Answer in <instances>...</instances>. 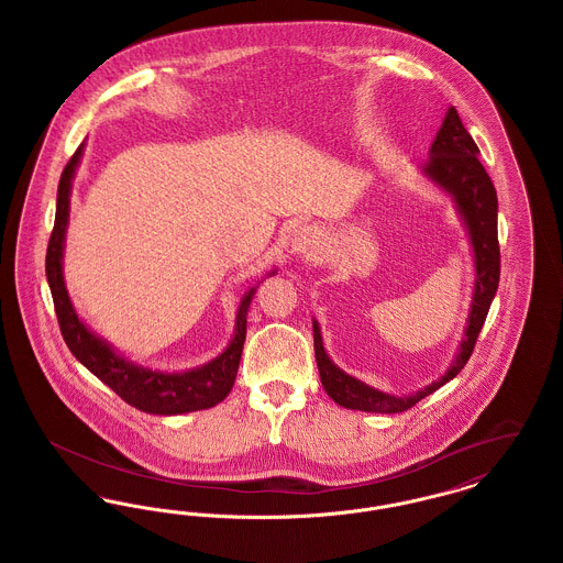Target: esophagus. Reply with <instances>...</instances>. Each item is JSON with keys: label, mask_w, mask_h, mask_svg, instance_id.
Listing matches in <instances>:
<instances>
[{"label": "esophagus", "mask_w": 563, "mask_h": 563, "mask_svg": "<svg viewBox=\"0 0 563 563\" xmlns=\"http://www.w3.org/2000/svg\"><path fill=\"white\" fill-rule=\"evenodd\" d=\"M289 246H291V253L299 255V257L312 255L322 246V232L317 225H306L303 223L291 234Z\"/></svg>", "instance_id": "1"}]
</instances>
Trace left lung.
<instances>
[{
  "label": "left lung",
  "instance_id": "left-lung-1",
  "mask_svg": "<svg viewBox=\"0 0 563 563\" xmlns=\"http://www.w3.org/2000/svg\"><path fill=\"white\" fill-rule=\"evenodd\" d=\"M429 156V161L420 166V175L454 200L455 213L462 221L473 255L475 285L464 327V338L457 344L452 363L437 379L413 393L393 395L340 369L324 350L321 324L317 319H312L314 356L321 374L322 388L333 401L346 409H358L369 413H399L427 399L443 384L454 379L468 363L485 317L489 312V306L494 301V295L498 291V196L489 175L485 173L479 162V147L468 131L462 126L455 108L448 109L443 124L430 145Z\"/></svg>",
  "mask_w": 563,
  "mask_h": 563
}]
</instances>
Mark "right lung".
<instances>
[{"instance_id": "right-lung-1", "label": "right lung", "mask_w": 563, "mask_h": 563, "mask_svg": "<svg viewBox=\"0 0 563 563\" xmlns=\"http://www.w3.org/2000/svg\"><path fill=\"white\" fill-rule=\"evenodd\" d=\"M86 139L80 147L67 162L58 191H56V214H54L53 234L46 251V278L53 294L56 319L60 324L63 340L71 354L80 361L81 365L97 375L103 384L129 405L136 407L139 411L154 413V416H179L189 411L209 409L223 401L239 374L241 365L242 346L246 338V314L253 297L257 294V287L264 278L274 276L276 268L266 272L262 280H257L249 291L242 295L234 322V333L223 349L209 363L184 369V372H164L152 369L134 363L120 354V350L113 349L106 338H101L95 329H90L74 306L65 272H63V257H65V236L69 225V211H71V188L74 179L84 156Z\"/></svg>"}]
</instances>
